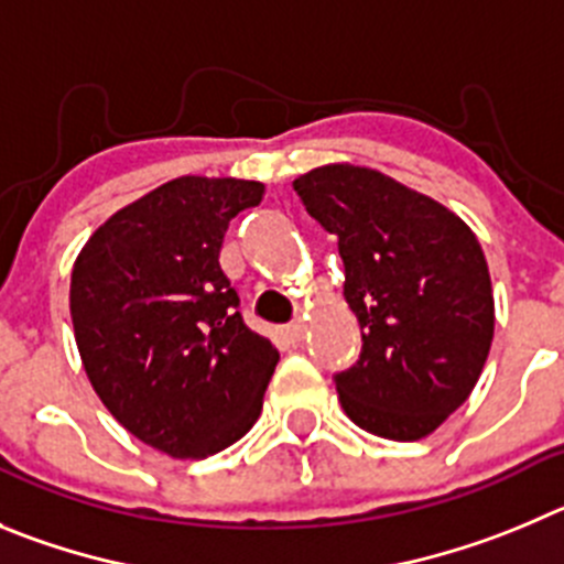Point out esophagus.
Wrapping results in <instances>:
<instances>
[{
  "label": "esophagus",
  "mask_w": 564,
  "mask_h": 564,
  "mask_svg": "<svg viewBox=\"0 0 564 564\" xmlns=\"http://www.w3.org/2000/svg\"><path fill=\"white\" fill-rule=\"evenodd\" d=\"M303 334H306V325L303 323H292L283 328V339H286L289 345H300V341H303Z\"/></svg>",
  "instance_id": "34e87169"
}]
</instances>
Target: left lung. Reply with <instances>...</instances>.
Returning a JSON list of instances; mask_svg holds the SVG:
<instances>
[{"mask_svg": "<svg viewBox=\"0 0 564 564\" xmlns=\"http://www.w3.org/2000/svg\"><path fill=\"white\" fill-rule=\"evenodd\" d=\"M339 239L345 300L361 325L359 361L336 372L359 429L412 442L470 398L496 303L487 258L454 210L367 166L328 163L292 183Z\"/></svg>", "mask_w": 564, "mask_h": 564, "instance_id": "obj_1", "label": "left lung"}]
</instances>
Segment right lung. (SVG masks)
Returning a JSON list of instances; mask_svg holds the SVG:
<instances>
[{"label":"right lung","instance_id":"add662e5","mask_svg":"<svg viewBox=\"0 0 564 564\" xmlns=\"http://www.w3.org/2000/svg\"><path fill=\"white\" fill-rule=\"evenodd\" d=\"M264 183L175 177L94 230L68 308L94 392L124 429L175 459H203L252 429L278 365L219 267L225 230Z\"/></svg>","mask_w":564,"mask_h":564}]
</instances>
